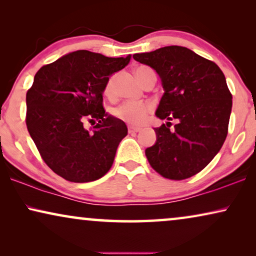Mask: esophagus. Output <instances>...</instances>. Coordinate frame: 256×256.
<instances>
[{
  "label": "esophagus",
  "mask_w": 256,
  "mask_h": 256,
  "mask_svg": "<svg viewBox=\"0 0 256 256\" xmlns=\"http://www.w3.org/2000/svg\"><path fill=\"white\" fill-rule=\"evenodd\" d=\"M140 130H141V128H138V127H128V132H129V134H135V132H138Z\"/></svg>",
  "instance_id": "obj_1"
}]
</instances>
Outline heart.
Segmentation results:
<instances>
[{
	"mask_svg": "<svg viewBox=\"0 0 256 256\" xmlns=\"http://www.w3.org/2000/svg\"><path fill=\"white\" fill-rule=\"evenodd\" d=\"M146 70H150L146 66H140L136 68V76L141 82L142 74ZM115 93V76H112L110 79L107 80L106 86H104V94L108 98H113ZM152 104L150 102H134V101H126L120 106L115 108L113 110L114 116L118 118V120L126 122L129 124H142L143 122L146 120L149 113H152Z\"/></svg>",
	"mask_w": 256,
	"mask_h": 256,
	"instance_id": "heart-1",
	"label": "heart"
}]
</instances>
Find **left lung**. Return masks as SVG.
<instances>
[{
  "label": "left lung",
  "mask_w": 256,
  "mask_h": 256,
  "mask_svg": "<svg viewBox=\"0 0 256 256\" xmlns=\"http://www.w3.org/2000/svg\"><path fill=\"white\" fill-rule=\"evenodd\" d=\"M132 58L158 73L164 94L156 110L160 120H177L154 128L156 143L146 156L168 180L190 178L211 162L225 142L232 94L219 66L184 46H164Z\"/></svg>",
  "instance_id": "left-lung-1"
}]
</instances>
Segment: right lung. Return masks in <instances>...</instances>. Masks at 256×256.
Listing matches in <instances>:
<instances>
[{
	"label": "right lung",
	"mask_w": 256,
	"mask_h": 256,
	"mask_svg": "<svg viewBox=\"0 0 256 256\" xmlns=\"http://www.w3.org/2000/svg\"><path fill=\"white\" fill-rule=\"evenodd\" d=\"M130 56L110 58L79 50L38 70L26 92V127L42 158L59 176L87 183L112 168L118 143L127 135L124 121L108 115L102 93L114 72ZM97 122L94 130L84 122Z\"/></svg>",
	"instance_id": "1"
}]
</instances>
